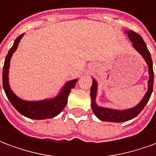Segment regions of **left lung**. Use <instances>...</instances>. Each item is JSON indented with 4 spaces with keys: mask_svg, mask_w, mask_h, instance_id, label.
<instances>
[{
    "mask_svg": "<svg viewBox=\"0 0 156 156\" xmlns=\"http://www.w3.org/2000/svg\"><path fill=\"white\" fill-rule=\"evenodd\" d=\"M129 38L132 42V47L143 57L144 61L148 65L149 68V81H148V90L145 94L141 99V101L134 108L119 110V109H112V108H104L98 106L96 104V96L98 91V83L93 78V83H92L91 89H90V97H91V107L94 115L102 121L107 122H115V123H121L125 121L130 120L134 119L140 113L144 106L147 105L149 99L151 98V94L153 91V84H154V72H153V62L151 59V52L149 51L147 46L145 44L143 38L136 32L128 30L125 31Z\"/></svg>",
    "mask_w": 156,
    "mask_h": 156,
    "instance_id": "obj_1",
    "label": "left lung"
}]
</instances>
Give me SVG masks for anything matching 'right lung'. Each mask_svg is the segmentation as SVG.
Returning a JSON list of instances; mask_svg holds the SVG:
<instances>
[{"mask_svg": "<svg viewBox=\"0 0 156 156\" xmlns=\"http://www.w3.org/2000/svg\"><path fill=\"white\" fill-rule=\"evenodd\" d=\"M23 35L24 33L19 36L16 39L14 44L5 57L4 67H3V73H2V82H3L4 91L12 106L25 117L32 119H51L59 115L65 108L68 103V94L71 92L72 88L75 87L78 79H73L67 82L64 86L61 88L60 93L53 98L44 99L40 101H27L17 97L12 92L9 84V68H10L11 58L16 50L17 49L19 42L22 38Z\"/></svg>", "mask_w": 156, "mask_h": 156, "instance_id": "add662e5", "label": "right lung"}]
</instances>
